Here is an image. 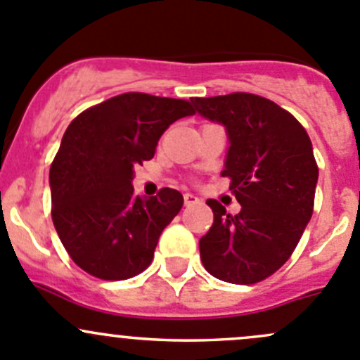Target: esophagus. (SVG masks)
Here are the masks:
<instances>
[{
	"instance_id": "1",
	"label": "esophagus",
	"mask_w": 360,
	"mask_h": 360,
	"mask_svg": "<svg viewBox=\"0 0 360 360\" xmlns=\"http://www.w3.org/2000/svg\"><path fill=\"white\" fill-rule=\"evenodd\" d=\"M198 198L195 197V195H191V193H184V205H188V207H190V205H195V204H198Z\"/></svg>"
}]
</instances>
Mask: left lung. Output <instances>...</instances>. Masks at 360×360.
I'll return each instance as SVG.
<instances>
[{
	"label": "left lung",
	"mask_w": 360,
	"mask_h": 360,
	"mask_svg": "<svg viewBox=\"0 0 360 360\" xmlns=\"http://www.w3.org/2000/svg\"><path fill=\"white\" fill-rule=\"evenodd\" d=\"M195 109L226 128L221 176L240 204L232 216L207 200L214 219L198 240L202 264L226 283H258L292 257L313 214L319 165L311 141L288 110L251 93L195 98Z\"/></svg>",
	"instance_id": "1"
}]
</instances>
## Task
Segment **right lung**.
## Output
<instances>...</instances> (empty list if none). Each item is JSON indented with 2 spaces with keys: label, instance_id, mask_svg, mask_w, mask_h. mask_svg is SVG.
<instances>
[{
  "label": "right lung",
  "instance_id": "1",
  "mask_svg": "<svg viewBox=\"0 0 360 360\" xmlns=\"http://www.w3.org/2000/svg\"><path fill=\"white\" fill-rule=\"evenodd\" d=\"M191 114L188 100L123 93L66 128L49 174L51 214L70 258L87 274L120 281L149 267L183 195L162 188L156 197H137L134 167L151 160L163 131Z\"/></svg>",
  "mask_w": 360,
  "mask_h": 360
}]
</instances>
